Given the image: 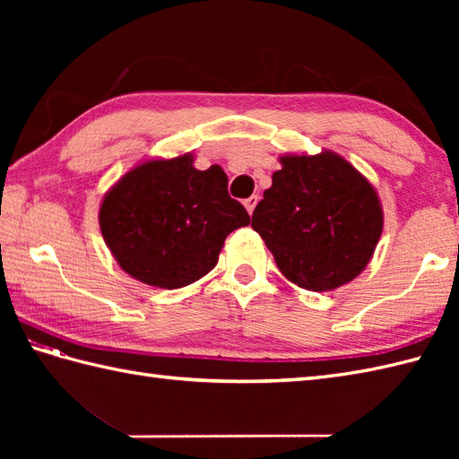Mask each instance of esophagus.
Segmentation results:
<instances>
[{
  "instance_id": "obj_1",
  "label": "esophagus",
  "mask_w": 459,
  "mask_h": 459,
  "mask_svg": "<svg viewBox=\"0 0 459 459\" xmlns=\"http://www.w3.org/2000/svg\"><path fill=\"white\" fill-rule=\"evenodd\" d=\"M258 201H260V197L258 195H252V197H248L247 201H245V207H247V211L252 214L255 212V209H256V204H258Z\"/></svg>"
}]
</instances>
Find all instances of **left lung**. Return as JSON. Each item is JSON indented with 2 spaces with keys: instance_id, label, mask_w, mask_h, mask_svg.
I'll return each mask as SVG.
<instances>
[{
  "instance_id": "1",
  "label": "left lung",
  "mask_w": 459,
  "mask_h": 459,
  "mask_svg": "<svg viewBox=\"0 0 459 459\" xmlns=\"http://www.w3.org/2000/svg\"><path fill=\"white\" fill-rule=\"evenodd\" d=\"M252 229L290 281L327 291L368 264L383 209L370 183L339 155H286L252 212Z\"/></svg>"
}]
</instances>
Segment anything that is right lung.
Listing matches in <instances>:
<instances>
[{
  "mask_svg": "<svg viewBox=\"0 0 459 459\" xmlns=\"http://www.w3.org/2000/svg\"><path fill=\"white\" fill-rule=\"evenodd\" d=\"M99 221L130 276L175 290L211 272L224 238L247 227L250 214L229 195L219 165L199 171L191 155H181L126 173L104 197Z\"/></svg>",
  "mask_w": 459,
  "mask_h": 459,
  "instance_id": "1",
  "label": "right lung"
}]
</instances>
